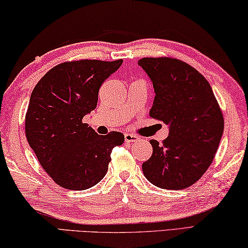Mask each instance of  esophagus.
Instances as JSON below:
<instances>
[{
  "label": "esophagus",
  "mask_w": 248,
  "mask_h": 248,
  "mask_svg": "<svg viewBox=\"0 0 248 248\" xmlns=\"http://www.w3.org/2000/svg\"><path fill=\"white\" fill-rule=\"evenodd\" d=\"M124 139H125V143H136V141H139V137L136 135H134V134H125L124 135Z\"/></svg>",
  "instance_id": "obj_1"
}]
</instances>
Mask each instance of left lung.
<instances>
[{
	"label": "left lung",
	"mask_w": 248,
	"mask_h": 248,
	"mask_svg": "<svg viewBox=\"0 0 248 248\" xmlns=\"http://www.w3.org/2000/svg\"><path fill=\"white\" fill-rule=\"evenodd\" d=\"M140 66L153 81V119L169 124L162 144L141 168L146 179L161 189L181 190L203 176L216 157L224 129L222 109L210 83L197 69L170 57H146Z\"/></svg>",
	"instance_id": "left-lung-1"
}]
</instances>
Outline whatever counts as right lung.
Here are the masks:
<instances>
[{
  "label": "right lung",
  "instance_id": "add662e5",
  "mask_svg": "<svg viewBox=\"0 0 248 248\" xmlns=\"http://www.w3.org/2000/svg\"><path fill=\"white\" fill-rule=\"evenodd\" d=\"M123 60H72L51 68L31 92L25 115L28 144L57 185L86 190L103 179L120 132L99 135L83 116L96 108L102 83Z\"/></svg>",
  "mask_w": 248,
  "mask_h": 248
}]
</instances>
